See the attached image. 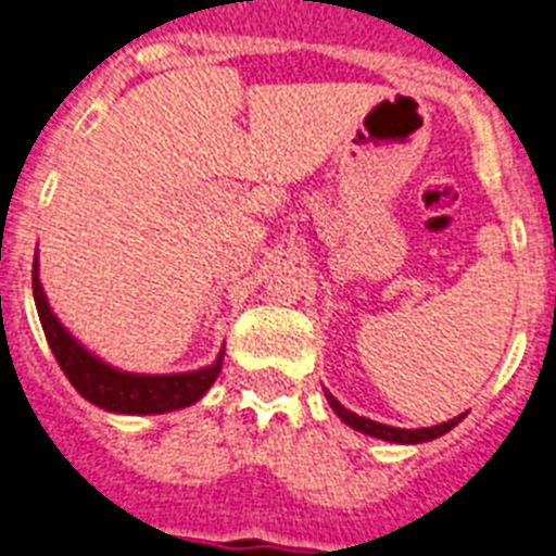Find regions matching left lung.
Listing matches in <instances>:
<instances>
[{"label": "left lung", "instance_id": "obj_1", "mask_svg": "<svg viewBox=\"0 0 556 556\" xmlns=\"http://www.w3.org/2000/svg\"><path fill=\"white\" fill-rule=\"evenodd\" d=\"M325 394H327V403L332 405V412L344 419L350 428H355V431H361V433H369V437H375V439H386V442H397V445H417V442H431V439L442 437V433H447L451 428H456V425L467 417V414H458V417H453L451 422L433 425V428H414V431H408V428H392V425H383V422H375V419L358 417V414L346 412L344 405L338 403V400L332 397L330 392H325Z\"/></svg>", "mask_w": 556, "mask_h": 556}]
</instances>
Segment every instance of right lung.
<instances>
[{
  "instance_id": "1",
  "label": "right lung",
  "mask_w": 556,
  "mask_h": 556,
  "mask_svg": "<svg viewBox=\"0 0 556 556\" xmlns=\"http://www.w3.org/2000/svg\"><path fill=\"white\" fill-rule=\"evenodd\" d=\"M33 296H36L38 318H41L47 344H50L58 366L64 369L77 394H84L89 403L100 405L105 412L167 414L176 412V408H187V405L204 397L206 389L220 375L224 352L206 369L185 371V375H131V371H119L94 358L66 332V327L58 321L55 313L47 305L45 288L38 279V260L33 263Z\"/></svg>"
}]
</instances>
